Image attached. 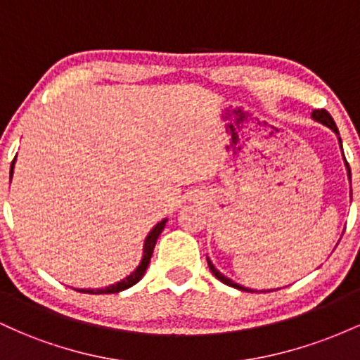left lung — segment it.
Wrapping results in <instances>:
<instances>
[{
  "mask_svg": "<svg viewBox=\"0 0 360 360\" xmlns=\"http://www.w3.org/2000/svg\"><path fill=\"white\" fill-rule=\"evenodd\" d=\"M311 117H313V120H316V122L323 123V125H326L328 128H332V130L335 131V134L338 135V128H337V125H335V122H333V118L330 117L328 111H326V110H313ZM338 140H340V137H338ZM340 147H342V140H340ZM344 159H345V157H344ZM345 166H347V171H349V179H350V167H349V162H347V160H345ZM208 267H210V271L213 272L214 278H217L218 281H221V283H223V284H226V286L237 288V289H240V291H250L249 288H243V286H240V284L233 283L232 279L225 278V276L220 274V272H218L217 269H214V266H213L212 262H210V260H208Z\"/></svg>",
  "mask_w": 360,
  "mask_h": 360,
  "instance_id": "8db88e82",
  "label": "left lung"
}]
</instances>
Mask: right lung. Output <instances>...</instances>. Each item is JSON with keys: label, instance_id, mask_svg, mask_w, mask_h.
<instances>
[{"label": "right lung", "instance_id": "obj_1", "mask_svg": "<svg viewBox=\"0 0 360 360\" xmlns=\"http://www.w3.org/2000/svg\"><path fill=\"white\" fill-rule=\"evenodd\" d=\"M13 166H15V159H13V162H11L10 179H11V174H13ZM166 221L167 220H162L160 223H157L154 229L150 230V233L147 235L146 243H143L142 262H140V266L134 272H131L130 276H127V278L123 281H120V283L113 284V286L105 288V289H76V291L88 292V295H113V292H120V291H123V289H128V288L134 286V284H137L139 281L143 278V274H146L147 266H148V262H150V257H152V252H154L155 242H157V238H159L160 232L164 230V226H166Z\"/></svg>", "mask_w": 360, "mask_h": 360}]
</instances>
